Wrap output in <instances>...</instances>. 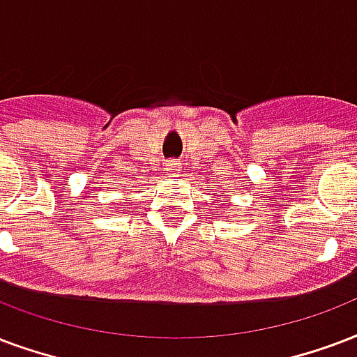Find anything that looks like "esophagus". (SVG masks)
Here are the masks:
<instances>
[{
    "label": "esophagus",
    "instance_id": "1",
    "mask_svg": "<svg viewBox=\"0 0 357 357\" xmlns=\"http://www.w3.org/2000/svg\"><path fill=\"white\" fill-rule=\"evenodd\" d=\"M178 165H179V162H176V160H168L167 170H168V172H178V170H179Z\"/></svg>",
    "mask_w": 357,
    "mask_h": 357
}]
</instances>
